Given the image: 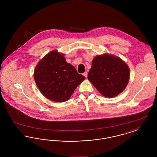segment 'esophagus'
Returning <instances> with one entry per match:
<instances>
[{
  "label": "esophagus",
  "mask_w": 157,
  "mask_h": 157,
  "mask_svg": "<svg viewBox=\"0 0 157 157\" xmlns=\"http://www.w3.org/2000/svg\"><path fill=\"white\" fill-rule=\"evenodd\" d=\"M83 76H84L85 78H86V77L88 76V73H87V72H85L83 74Z\"/></svg>",
  "instance_id": "34e87169"
}]
</instances>
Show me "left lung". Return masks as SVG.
Listing matches in <instances>:
<instances>
[{
    "mask_svg": "<svg viewBox=\"0 0 157 157\" xmlns=\"http://www.w3.org/2000/svg\"><path fill=\"white\" fill-rule=\"evenodd\" d=\"M88 78L102 95L114 97L126 88L129 69L119 58L108 54L98 55L92 60Z\"/></svg>",
    "mask_w": 157,
    "mask_h": 157,
    "instance_id": "left-lung-1",
    "label": "left lung"
}]
</instances>
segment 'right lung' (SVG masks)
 <instances>
[{
    "label": "right lung",
    "mask_w": 157,
    "mask_h": 157,
    "mask_svg": "<svg viewBox=\"0 0 157 157\" xmlns=\"http://www.w3.org/2000/svg\"><path fill=\"white\" fill-rule=\"evenodd\" d=\"M85 78L67 62L64 55L56 51L47 54L38 63L34 72V79L41 93L57 102L68 100Z\"/></svg>",
    "instance_id": "1"
}]
</instances>
